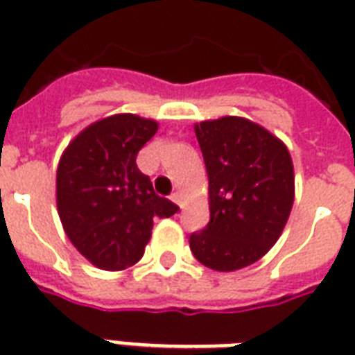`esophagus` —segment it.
<instances>
[{"mask_svg":"<svg viewBox=\"0 0 355 355\" xmlns=\"http://www.w3.org/2000/svg\"><path fill=\"white\" fill-rule=\"evenodd\" d=\"M171 200H173V202H175V205L182 206V195L178 193V191H177V193L171 195Z\"/></svg>","mask_w":355,"mask_h":355,"instance_id":"1","label":"esophagus"}]
</instances>
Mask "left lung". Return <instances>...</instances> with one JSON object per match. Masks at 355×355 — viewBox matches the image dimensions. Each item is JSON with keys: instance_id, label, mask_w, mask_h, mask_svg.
<instances>
[{"instance_id": "1", "label": "left lung", "mask_w": 355, "mask_h": 355, "mask_svg": "<svg viewBox=\"0 0 355 355\" xmlns=\"http://www.w3.org/2000/svg\"><path fill=\"white\" fill-rule=\"evenodd\" d=\"M205 156L210 223L189 236L208 269L252 265L278 241L295 200L291 155L258 123L225 116L195 125Z\"/></svg>"}]
</instances>
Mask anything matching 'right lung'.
<instances>
[{
	"mask_svg": "<svg viewBox=\"0 0 355 355\" xmlns=\"http://www.w3.org/2000/svg\"><path fill=\"white\" fill-rule=\"evenodd\" d=\"M158 123L116 114L86 127L64 150L57 169V208L64 232L88 261L105 270L138 263L156 217L178 206L158 197L136 156Z\"/></svg>",
	"mask_w": 355,
	"mask_h": 355,
	"instance_id": "1",
	"label": "right lung"
}]
</instances>
